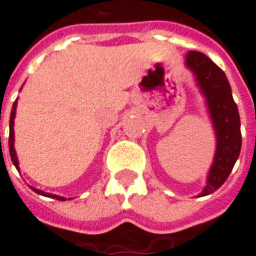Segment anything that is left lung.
<instances>
[{
    "instance_id": "obj_1",
    "label": "left lung",
    "mask_w": 256,
    "mask_h": 256,
    "mask_svg": "<svg viewBox=\"0 0 256 256\" xmlns=\"http://www.w3.org/2000/svg\"><path fill=\"white\" fill-rule=\"evenodd\" d=\"M185 65L191 70L208 105L210 116L216 135V150L208 174L206 185L200 196L215 192L230 176L241 152V120L238 106L232 98L231 85L218 65L206 55L190 51Z\"/></svg>"
}]
</instances>
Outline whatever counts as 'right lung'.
I'll return each instance as SVG.
<instances>
[{
  "label": "right lung",
  "instance_id": "right-lung-1",
  "mask_svg": "<svg viewBox=\"0 0 256 256\" xmlns=\"http://www.w3.org/2000/svg\"><path fill=\"white\" fill-rule=\"evenodd\" d=\"M15 111H16V101L12 105V110H11V116H10V140H8V145H10V155H11V160H12V164L15 165V168L18 170V158H16V154H15L14 148V118H15ZM32 188V186H31ZM32 191L40 194V195H44V196H51V198H55L58 201H65V198L62 196H58V195H51V194H46L44 191H40L36 188H32Z\"/></svg>",
  "mask_w": 256,
  "mask_h": 256
}]
</instances>
